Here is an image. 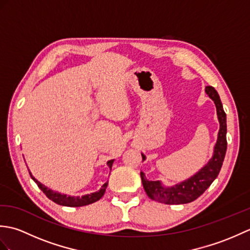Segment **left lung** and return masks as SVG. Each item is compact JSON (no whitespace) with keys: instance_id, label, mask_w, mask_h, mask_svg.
Masks as SVG:
<instances>
[{"instance_id":"1","label":"left lung","mask_w":250,"mask_h":250,"mask_svg":"<svg viewBox=\"0 0 250 250\" xmlns=\"http://www.w3.org/2000/svg\"><path fill=\"white\" fill-rule=\"evenodd\" d=\"M205 92L214 101L220 124L218 139H217V143L214 147V155L206 166L202 167L193 176L177 185L172 186V187H164L159 180L157 182L148 180L145 177V174L141 172L143 187L151 200L164 204L190 203V202L198 199L201 194H203L204 191L218 176L227 151V116L224 107H222L219 94L215 88L207 86L205 87ZM142 157L143 160H145L146 157L143 153Z\"/></svg>"}]
</instances>
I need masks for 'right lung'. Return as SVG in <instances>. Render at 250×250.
Wrapping results in <instances>:
<instances>
[{
    "label": "right lung",
    "instance_id": "right-lung-1",
    "mask_svg": "<svg viewBox=\"0 0 250 250\" xmlns=\"http://www.w3.org/2000/svg\"><path fill=\"white\" fill-rule=\"evenodd\" d=\"M113 163H114V160H109L107 162V166H108V167L110 169H111V167H113ZM30 176L32 177V179L34 180V182L36 183V185L39 186V188L42 191H43V192L46 194V196L49 200H51L52 202H55V203L59 204V205L70 206V207L84 206V205L92 204V203H94V202L99 201L104 195L105 190H106V188H107V185H108V182H106L102 186V188H101L99 191H97V192L86 194V195H83V196H71V195H66V194H62V193H59V192H56V191H52L51 189H48L47 187H45V186L42 185L39 182V180H36L33 176H32L31 173H30Z\"/></svg>",
    "mask_w": 250,
    "mask_h": 250
}]
</instances>
